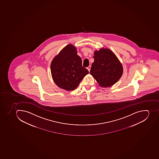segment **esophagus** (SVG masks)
<instances>
[{
    "label": "esophagus",
    "mask_w": 159,
    "mask_h": 159,
    "mask_svg": "<svg viewBox=\"0 0 159 159\" xmlns=\"http://www.w3.org/2000/svg\"><path fill=\"white\" fill-rule=\"evenodd\" d=\"M87 69H88V71H90V70L91 69V66H89L88 67H87Z\"/></svg>",
    "instance_id": "esophagus-1"
}]
</instances>
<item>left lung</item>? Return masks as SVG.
<instances>
[{
    "label": "left lung",
    "mask_w": 159,
    "mask_h": 159,
    "mask_svg": "<svg viewBox=\"0 0 159 159\" xmlns=\"http://www.w3.org/2000/svg\"><path fill=\"white\" fill-rule=\"evenodd\" d=\"M93 58L90 73L100 86L108 87L116 83L122 76L123 67L114 52L103 48L94 52Z\"/></svg>",
    "instance_id": "1"
}]
</instances>
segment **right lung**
<instances>
[{
    "label": "right lung",
    "mask_w": 159,
    "mask_h": 159,
    "mask_svg": "<svg viewBox=\"0 0 159 159\" xmlns=\"http://www.w3.org/2000/svg\"><path fill=\"white\" fill-rule=\"evenodd\" d=\"M51 71L57 85L67 91L75 89L89 73L88 70L82 66L81 58L72 44L67 45L53 59Z\"/></svg>",
    "instance_id": "1"
}]
</instances>
